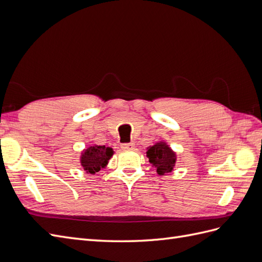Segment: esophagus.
<instances>
[{
  "mask_svg": "<svg viewBox=\"0 0 262 262\" xmlns=\"http://www.w3.org/2000/svg\"><path fill=\"white\" fill-rule=\"evenodd\" d=\"M121 148L124 149V150H130V149H133L134 148V143H122L121 144Z\"/></svg>",
  "mask_w": 262,
  "mask_h": 262,
  "instance_id": "34e87169",
  "label": "esophagus"
}]
</instances>
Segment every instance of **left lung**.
Returning a JSON list of instances; mask_svg holds the SVG:
<instances>
[{
	"label": "left lung",
	"instance_id": "obj_1",
	"mask_svg": "<svg viewBox=\"0 0 262 262\" xmlns=\"http://www.w3.org/2000/svg\"><path fill=\"white\" fill-rule=\"evenodd\" d=\"M147 157L149 158V163L153 164L157 168V173H160V175L170 172L176 162L175 153L168 147V145L162 143V142L148 147Z\"/></svg>",
	"mask_w": 262,
	"mask_h": 262
}]
</instances>
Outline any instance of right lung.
<instances>
[{
    "label": "right lung",
    "mask_w": 262,
    "mask_h": 262,
    "mask_svg": "<svg viewBox=\"0 0 262 262\" xmlns=\"http://www.w3.org/2000/svg\"><path fill=\"white\" fill-rule=\"evenodd\" d=\"M113 149L105 145H95L84 150L81 158V163L87 172L95 173L104 168L108 160L113 156Z\"/></svg>",
    "instance_id": "obj_1"
}]
</instances>
